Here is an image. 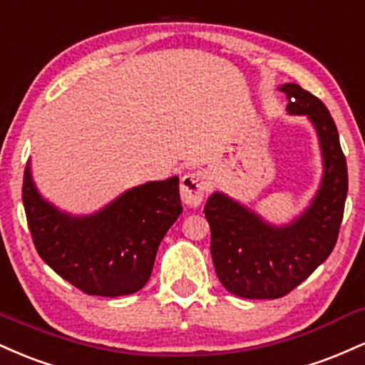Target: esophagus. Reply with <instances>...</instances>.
<instances>
[{"label":"esophagus","instance_id":"esophagus-1","mask_svg":"<svg viewBox=\"0 0 365 365\" xmlns=\"http://www.w3.org/2000/svg\"><path fill=\"white\" fill-rule=\"evenodd\" d=\"M207 190V178L202 171H194L182 177L180 182V195L182 200L190 207H199Z\"/></svg>","mask_w":365,"mask_h":365}]
</instances>
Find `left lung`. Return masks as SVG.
Segmentation results:
<instances>
[{"instance_id":"8db88e82","label":"left lung","mask_w":365,"mask_h":365,"mask_svg":"<svg viewBox=\"0 0 365 365\" xmlns=\"http://www.w3.org/2000/svg\"><path fill=\"white\" fill-rule=\"evenodd\" d=\"M288 115L305 116L316 130L322 178L311 204L295 220L273 225L223 192L207 199L211 255L217 278L244 299H279L329 257L340 232L349 173L336 125L322 101L297 83H283Z\"/></svg>"}]
</instances>
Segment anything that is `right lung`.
I'll list each match as a JSON object with an SVG mask.
<instances>
[{
  "mask_svg": "<svg viewBox=\"0 0 365 365\" xmlns=\"http://www.w3.org/2000/svg\"><path fill=\"white\" fill-rule=\"evenodd\" d=\"M178 182H145L92 215H72L41 195L27 161L22 200L37 252L87 295L113 299L139 292L149 282L163 237L183 211Z\"/></svg>",
  "mask_w": 365,
  "mask_h": 365,
  "instance_id": "1",
  "label": "right lung"
}]
</instances>
